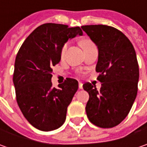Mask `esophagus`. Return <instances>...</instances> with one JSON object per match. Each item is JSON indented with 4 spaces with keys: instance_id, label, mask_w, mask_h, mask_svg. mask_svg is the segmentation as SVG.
<instances>
[{
    "instance_id": "obj_1",
    "label": "esophagus",
    "mask_w": 147,
    "mask_h": 147,
    "mask_svg": "<svg viewBox=\"0 0 147 147\" xmlns=\"http://www.w3.org/2000/svg\"><path fill=\"white\" fill-rule=\"evenodd\" d=\"M78 88H79V89H82V82H79V83H78Z\"/></svg>"
}]
</instances>
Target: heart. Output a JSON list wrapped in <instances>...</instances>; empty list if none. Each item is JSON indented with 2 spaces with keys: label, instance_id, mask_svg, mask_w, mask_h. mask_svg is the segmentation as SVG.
Masks as SVG:
<instances>
[{
  "label": "heart",
  "instance_id": "1",
  "mask_svg": "<svg viewBox=\"0 0 147 147\" xmlns=\"http://www.w3.org/2000/svg\"><path fill=\"white\" fill-rule=\"evenodd\" d=\"M80 44H81L82 48L84 49L85 47H87L91 46V45L93 44V43L92 42H90V41H88V40H83V41H82V42H80ZM67 47H68V45H67V44L64 45V47H62V49H61V55H65V51H66V50H67Z\"/></svg>",
  "mask_w": 147,
  "mask_h": 147
}]
</instances>
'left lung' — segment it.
<instances>
[{
  "instance_id": "left-lung-1",
  "label": "left lung",
  "mask_w": 147,
  "mask_h": 147,
  "mask_svg": "<svg viewBox=\"0 0 147 147\" xmlns=\"http://www.w3.org/2000/svg\"><path fill=\"white\" fill-rule=\"evenodd\" d=\"M81 28L98 48L96 71L101 82L100 90L90 82L82 85L89 94L87 115L97 127H115L127 117L138 94L139 68L135 50L128 38L113 27Z\"/></svg>"
}]
</instances>
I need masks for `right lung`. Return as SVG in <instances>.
Masks as SVG:
<instances>
[{"instance_id":"obj_1","label":"right lung","mask_w":147,"mask_h":147,"mask_svg":"<svg viewBox=\"0 0 147 147\" xmlns=\"http://www.w3.org/2000/svg\"><path fill=\"white\" fill-rule=\"evenodd\" d=\"M82 36L79 27L44 24L27 37L16 55L13 82L17 103L34 127L48 132L59 128L78 88L74 78L53 88L52 67L61 59V49L69 39Z\"/></svg>"}]
</instances>
